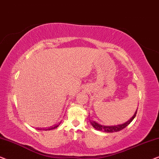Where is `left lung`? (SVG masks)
Listing matches in <instances>:
<instances>
[{"label": "left lung", "mask_w": 159, "mask_h": 159, "mask_svg": "<svg viewBox=\"0 0 159 159\" xmlns=\"http://www.w3.org/2000/svg\"><path fill=\"white\" fill-rule=\"evenodd\" d=\"M137 111H138V109L136 110L135 113L134 114L133 117H132L130 120H129L128 121L125 122V123L122 124V125H115V126H103V125L98 124L96 122L93 121V120H91V124L92 125V126L94 127L95 129H97L99 131H103V132H105V133H114V132H118V131L122 130V129H124L125 127H126L127 125H128L132 121H133V120H134V118L135 117L136 114H137Z\"/></svg>", "instance_id": "1"}]
</instances>
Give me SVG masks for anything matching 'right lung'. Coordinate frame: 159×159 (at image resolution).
I'll return each mask as SVG.
<instances>
[{
	"label": "right lung",
	"instance_id": "add662e5",
	"mask_svg": "<svg viewBox=\"0 0 159 159\" xmlns=\"http://www.w3.org/2000/svg\"><path fill=\"white\" fill-rule=\"evenodd\" d=\"M60 124H57V125H54V126H52V127H49V128H45V129H44V130H50V129H55V128H57V127L59 126L60 125ZM38 129H40V130H42V128H38Z\"/></svg>",
	"mask_w": 159,
	"mask_h": 159
}]
</instances>
